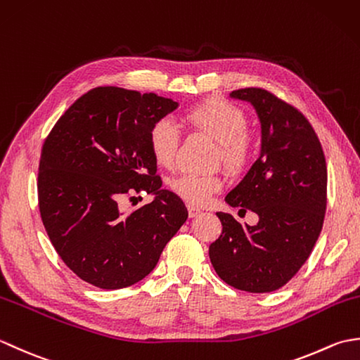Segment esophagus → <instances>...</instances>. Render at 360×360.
<instances>
[{"label":"esophagus","mask_w":360,"mask_h":360,"mask_svg":"<svg viewBox=\"0 0 360 360\" xmlns=\"http://www.w3.org/2000/svg\"><path fill=\"white\" fill-rule=\"evenodd\" d=\"M187 210H188V217L190 218H195L201 213V209L198 207V205H193V204H187Z\"/></svg>","instance_id":"1"}]
</instances>
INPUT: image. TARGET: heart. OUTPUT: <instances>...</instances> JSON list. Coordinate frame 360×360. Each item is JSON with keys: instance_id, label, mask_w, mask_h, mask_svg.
Returning <instances> with one entry per match:
<instances>
[{"instance_id": "1", "label": "heart", "mask_w": 360, "mask_h": 360, "mask_svg": "<svg viewBox=\"0 0 360 360\" xmlns=\"http://www.w3.org/2000/svg\"><path fill=\"white\" fill-rule=\"evenodd\" d=\"M186 120L217 139L218 156L229 168H241L249 160L254 141L246 129V114L240 106L221 98H210L188 108ZM148 145L160 167L173 168L179 147L178 128L170 119L156 120L148 131ZM170 187L184 201L204 205L223 187V179L218 174L184 173L174 178Z\"/></svg>"}]
</instances>
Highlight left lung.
I'll use <instances>...</instances> for the list:
<instances>
[{"label":"left lung","mask_w":360,"mask_h":360,"mask_svg":"<svg viewBox=\"0 0 360 360\" xmlns=\"http://www.w3.org/2000/svg\"><path fill=\"white\" fill-rule=\"evenodd\" d=\"M254 106L262 124V151L226 202L258 215L240 224L218 212L219 238L209 248L218 277L246 292H272L294 277L322 232L326 210V160L308 119L262 88L232 91Z\"/></svg>","instance_id":"left-lung-1"}]
</instances>
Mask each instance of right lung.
Instances as JSON below:
<instances>
[{"label":"right lung","instance_id":"1","mask_svg":"<svg viewBox=\"0 0 360 360\" xmlns=\"http://www.w3.org/2000/svg\"><path fill=\"white\" fill-rule=\"evenodd\" d=\"M178 102L153 93L98 86L77 98L51 129L38 167V205L52 246L83 281L131 286L155 269L165 244L186 223L178 195L164 190L148 131ZM155 195L129 214L120 198Z\"/></svg>","mask_w":360,"mask_h":360}]
</instances>
